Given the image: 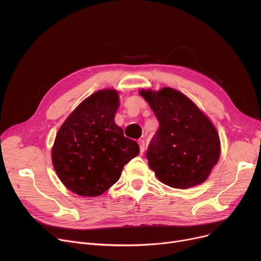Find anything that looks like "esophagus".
<instances>
[{"instance_id":"34e87169","label":"esophagus","mask_w":261,"mask_h":261,"mask_svg":"<svg viewBox=\"0 0 261 261\" xmlns=\"http://www.w3.org/2000/svg\"><path fill=\"white\" fill-rule=\"evenodd\" d=\"M139 145H140L141 154H143V153H144V151H145V141H144V140H141V141H139Z\"/></svg>"}]
</instances>
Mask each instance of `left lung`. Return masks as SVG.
I'll list each match as a JSON object with an SVG mask.
<instances>
[{
	"mask_svg": "<svg viewBox=\"0 0 261 261\" xmlns=\"http://www.w3.org/2000/svg\"><path fill=\"white\" fill-rule=\"evenodd\" d=\"M160 127L147 151L148 165L170 187L202 184L220 158V138L211 119L186 95L172 88L141 90Z\"/></svg>",
	"mask_w": 261,
	"mask_h": 261,
	"instance_id": "left-lung-1",
	"label": "left lung"
}]
</instances>
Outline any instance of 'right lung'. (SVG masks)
Here are the masks:
<instances>
[{"label": "right lung", "mask_w": 261, "mask_h": 261, "mask_svg": "<svg viewBox=\"0 0 261 261\" xmlns=\"http://www.w3.org/2000/svg\"><path fill=\"white\" fill-rule=\"evenodd\" d=\"M118 107L116 90H99L80 102L57 132L53 166L62 184L78 196L102 195L140 153L138 143L114 121Z\"/></svg>", "instance_id": "obj_1"}]
</instances>
